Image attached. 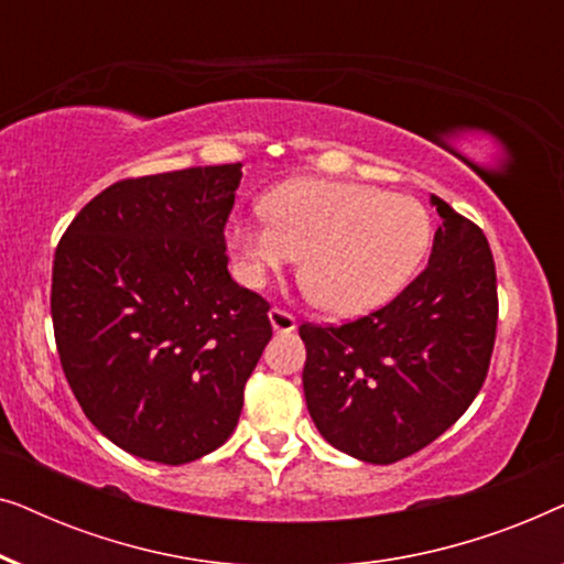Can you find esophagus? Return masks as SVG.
<instances>
[{
  "mask_svg": "<svg viewBox=\"0 0 564 564\" xmlns=\"http://www.w3.org/2000/svg\"><path fill=\"white\" fill-rule=\"evenodd\" d=\"M269 321H272V328L276 334H292V330L297 328L295 315L284 311V307H272V311H269Z\"/></svg>",
  "mask_w": 564,
  "mask_h": 564,
  "instance_id": "1",
  "label": "esophagus"
}]
</instances>
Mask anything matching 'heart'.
<instances>
[{"mask_svg": "<svg viewBox=\"0 0 564 564\" xmlns=\"http://www.w3.org/2000/svg\"><path fill=\"white\" fill-rule=\"evenodd\" d=\"M267 215L228 223V246L249 284L303 257L300 280L334 315H361L398 295L426 259L431 215L423 203L375 184L295 180L264 199Z\"/></svg>", "mask_w": 564, "mask_h": 564, "instance_id": "b5f03b06", "label": "heart"}]
</instances>
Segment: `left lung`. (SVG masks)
<instances>
[{
  "label": "left lung",
  "mask_w": 564,
  "mask_h": 564,
  "mask_svg": "<svg viewBox=\"0 0 564 564\" xmlns=\"http://www.w3.org/2000/svg\"><path fill=\"white\" fill-rule=\"evenodd\" d=\"M423 272L388 305L341 326L303 323L305 403L323 438L392 465L444 434L488 377L498 326L488 238L442 197Z\"/></svg>",
  "instance_id": "obj_1"
}]
</instances>
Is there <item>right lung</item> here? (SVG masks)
Wrapping results in <instances>:
<instances>
[{"mask_svg": "<svg viewBox=\"0 0 564 564\" xmlns=\"http://www.w3.org/2000/svg\"><path fill=\"white\" fill-rule=\"evenodd\" d=\"M241 166L115 182L58 241L61 367L84 415L141 459L187 465L226 444L272 338L267 300L228 274Z\"/></svg>", "mask_w": 564, "mask_h": 564, "instance_id": "right-lung-1", "label": "right lung"}]
</instances>
